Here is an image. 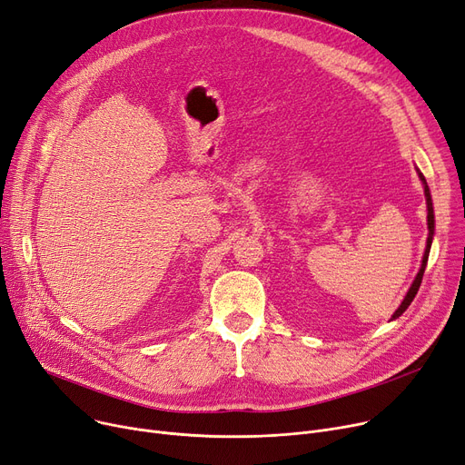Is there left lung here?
I'll list each match as a JSON object with an SVG mask.
<instances>
[{"label":"left lung","mask_w":465,"mask_h":465,"mask_svg":"<svg viewBox=\"0 0 465 465\" xmlns=\"http://www.w3.org/2000/svg\"><path fill=\"white\" fill-rule=\"evenodd\" d=\"M417 173L422 181V186H424V195H426V209H428V239H426V251H424V256H422V263H420V270L417 273V277H414L411 288L407 290V294L401 302V305L396 309V312L392 314V319L390 321H396L400 319V316L407 311V307L411 305V302L414 300V296H417V292L420 288V282H422V277H424V270H426V263H428V256H430V249H431V241H433V233H435V214H433V203H431V193H430V188H428V183L424 179V175L419 171L417 167Z\"/></svg>","instance_id":"left-lung-1"}]
</instances>
